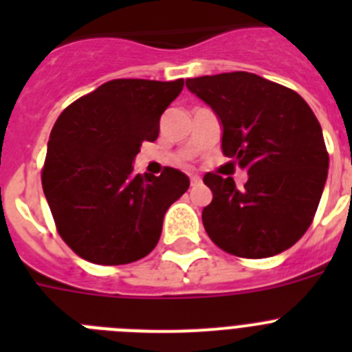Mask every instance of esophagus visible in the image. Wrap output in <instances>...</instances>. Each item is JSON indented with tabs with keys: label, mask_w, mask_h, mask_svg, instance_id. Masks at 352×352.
Wrapping results in <instances>:
<instances>
[{
	"label": "esophagus",
	"mask_w": 352,
	"mask_h": 352,
	"mask_svg": "<svg viewBox=\"0 0 352 352\" xmlns=\"http://www.w3.org/2000/svg\"><path fill=\"white\" fill-rule=\"evenodd\" d=\"M190 183L192 185H199L201 183V176H197V174H190Z\"/></svg>",
	"instance_id": "34e87169"
}]
</instances>
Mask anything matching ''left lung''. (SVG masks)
<instances>
[{"label": "left lung", "instance_id": "obj_1", "mask_svg": "<svg viewBox=\"0 0 352 352\" xmlns=\"http://www.w3.org/2000/svg\"><path fill=\"white\" fill-rule=\"evenodd\" d=\"M186 88L213 109L223 155L248 173L243 188L232 178L204 174L213 192L203 210L208 236L247 259L287 250L312 223L328 178L316 114L296 91L248 72L186 79Z\"/></svg>", "mask_w": 352, "mask_h": 352}]
</instances>
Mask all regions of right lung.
Segmentation results:
<instances>
[{
	"mask_svg": "<svg viewBox=\"0 0 352 352\" xmlns=\"http://www.w3.org/2000/svg\"><path fill=\"white\" fill-rule=\"evenodd\" d=\"M183 79H114L68 105L52 126L42 170L58 232L77 256L116 266L157 247L164 214L190 179L166 167L133 174L142 141H157L160 116Z\"/></svg>",
	"mask_w": 352,
	"mask_h": 352,
	"instance_id": "add662e5",
	"label": "right lung"
}]
</instances>
